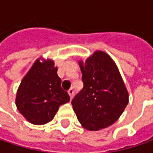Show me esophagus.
Segmentation results:
<instances>
[{"instance_id":"34e87169","label":"esophagus","mask_w":153,"mask_h":153,"mask_svg":"<svg viewBox=\"0 0 153 153\" xmlns=\"http://www.w3.org/2000/svg\"><path fill=\"white\" fill-rule=\"evenodd\" d=\"M68 94H69V95H70V98H71V99H72L74 96V89L73 88H71V89H69Z\"/></svg>"}]
</instances>
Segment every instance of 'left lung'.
<instances>
[{"instance_id": "8db88e82", "label": "left lung", "mask_w": 153, "mask_h": 153, "mask_svg": "<svg viewBox=\"0 0 153 153\" xmlns=\"http://www.w3.org/2000/svg\"><path fill=\"white\" fill-rule=\"evenodd\" d=\"M83 88L71 101L80 123L96 131L113 124L128 103V93L118 69L110 56L96 51L79 61Z\"/></svg>"}]
</instances>
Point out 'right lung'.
I'll return each mask as SVG.
<instances>
[{
    "label": "right lung",
    "instance_id": "1",
    "mask_svg": "<svg viewBox=\"0 0 153 153\" xmlns=\"http://www.w3.org/2000/svg\"><path fill=\"white\" fill-rule=\"evenodd\" d=\"M53 60L36 59L25 76L16 95V105L25 118L32 124L42 125L53 119L59 107L70 101L61 88Z\"/></svg>",
    "mask_w": 153,
    "mask_h": 153
}]
</instances>
